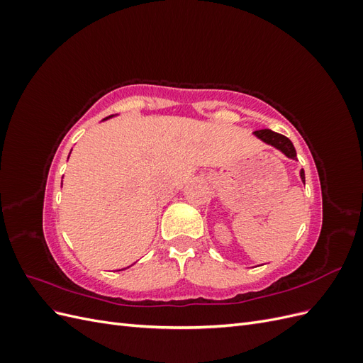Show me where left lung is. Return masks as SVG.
I'll return each mask as SVG.
<instances>
[{
    "label": "left lung",
    "mask_w": 363,
    "mask_h": 363,
    "mask_svg": "<svg viewBox=\"0 0 363 363\" xmlns=\"http://www.w3.org/2000/svg\"><path fill=\"white\" fill-rule=\"evenodd\" d=\"M255 135H256L260 140L265 142V144L272 145L274 148L280 150L286 157H289V159H296V151H295V148H294V145H292V142H291L286 136H283V135H280V133H276V131L268 130V128L257 130V131H255ZM300 175H301L303 183H304L306 179H304V171H303V169L300 171Z\"/></svg>",
    "instance_id": "obj_1"
}]
</instances>
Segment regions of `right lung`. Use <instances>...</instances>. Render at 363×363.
Segmentation results:
<instances>
[{
    "mask_svg": "<svg viewBox=\"0 0 363 363\" xmlns=\"http://www.w3.org/2000/svg\"><path fill=\"white\" fill-rule=\"evenodd\" d=\"M106 119H107V118H106Z\"/></svg>",
    "mask_w": 363,
    "mask_h": 363,
    "instance_id": "1",
    "label": "right lung"
}]
</instances>
